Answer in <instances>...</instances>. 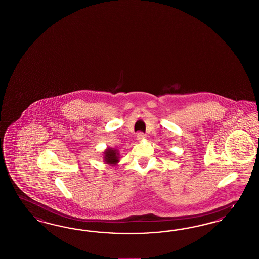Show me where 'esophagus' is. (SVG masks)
<instances>
[{
    "mask_svg": "<svg viewBox=\"0 0 259 259\" xmlns=\"http://www.w3.org/2000/svg\"><path fill=\"white\" fill-rule=\"evenodd\" d=\"M144 138H145V134L142 133V132H139L137 134V140L138 141H142Z\"/></svg>",
    "mask_w": 259,
    "mask_h": 259,
    "instance_id": "esophagus-1",
    "label": "esophagus"
}]
</instances>
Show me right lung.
Segmentation results:
<instances>
[{
  "label": "right lung",
  "mask_w": 259,
  "mask_h": 259,
  "mask_svg": "<svg viewBox=\"0 0 259 259\" xmlns=\"http://www.w3.org/2000/svg\"><path fill=\"white\" fill-rule=\"evenodd\" d=\"M104 160L107 164H116L118 162V154L116 150L108 149L104 152Z\"/></svg>",
  "instance_id": "1"
}]
</instances>
